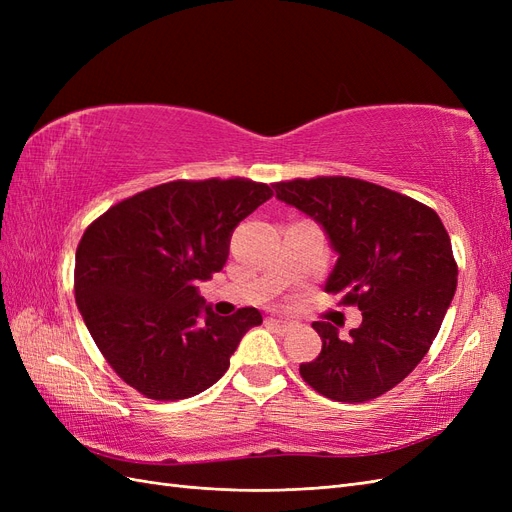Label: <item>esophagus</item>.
<instances>
[{
    "label": "esophagus",
    "mask_w": 512,
    "mask_h": 512,
    "mask_svg": "<svg viewBox=\"0 0 512 512\" xmlns=\"http://www.w3.org/2000/svg\"><path fill=\"white\" fill-rule=\"evenodd\" d=\"M267 327L275 329L277 333H286L292 329V322L284 320V318H267Z\"/></svg>",
    "instance_id": "1"
}]
</instances>
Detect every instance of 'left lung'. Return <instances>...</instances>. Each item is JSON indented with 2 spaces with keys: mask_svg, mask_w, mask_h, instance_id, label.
<instances>
[{
  "mask_svg": "<svg viewBox=\"0 0 512 512\" xmlns=\"http://www.w3.org/2000/svg\"><path fill=\"white\" fill-rule=\"evenodd\" d=\"M284 203L322 224L337 252L327 286L363 312L359 329L339 339L327 320L299 374L333 401L363 404L391 391L423 361L457 288L451 237L431 207L354 177L273 183Z\"/></svg>",
  "mask_w": 512,
  "mask_h": 512,
  "instance_id": "left-lung-1",
  "label": "left lung"
}]
</instances>
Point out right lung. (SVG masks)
<instances>
[{"mask_svg": "<svg viewBox=\"0 0 512 512\" xmlns=\"http://www.w3.org/2000/svg\"><path fill=\"white\" fill-rule=\"evenodd\" d=\"M273 196L252 179H177L138 192L91 222L76 247L74 297L106 363L156 401L207 391L254 307L218 316L198 284L222 271L232 230Z\"/></svg>", "mask_w": 512, "mask_h": 512, "instance_id": "add662e5", "label": "right lung"}]
</instances>
